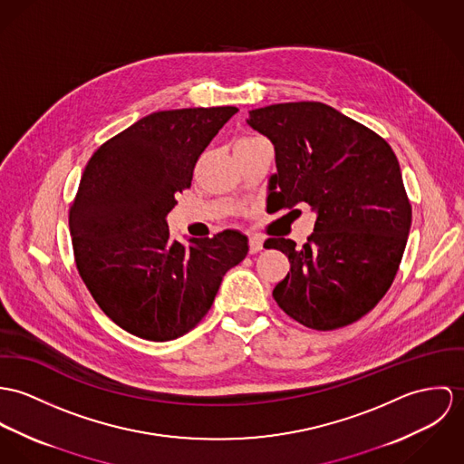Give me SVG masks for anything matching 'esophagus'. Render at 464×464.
<instances>
[{
    "label": "esophagus",
    "instance_id": "1",
    "mask_svg": "<svg viewBox=\"0 0 464 464\" xmlns=\"http://www.w3.org/2000/svg\"><path fill=\"white\" fill-rule=\"evenodd\" d=\"M261 249H263V240L257 238V237H253V238L249 240V251H251L253 255H256Z\"/></svg>",
    "mask_w": 464,
    "mask_h": 464
}]
</instances>
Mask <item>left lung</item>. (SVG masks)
I'll return each mask as SVG.
<instances>
[{"instance_id":"obj_1","label":"left lung","mask_w":464,"mask_h":464,"mask_svg":"<svg viewBox=\"0 0 464 464\" xmlns=\"http://www.w3.org/2000/svg\"><path fill=\"white\" fill-rule=\"evenodd\" d=\"M247 124L276 150L268 199L277 209L308 203L316 213L301 249L290 238L265 242L290 261L288 276L272 292L276 303L316 331L360 320L392 286L411 227L393 150L366 126L316 102L256 108Z\"/></svg>"}]
</instances>
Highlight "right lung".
Listing matches in <instances>:
<instances>
[{
    "label": "right lung",
    "instance_id": "right-lung-1",
    "mask_svg": "<svg viewBox=\"0 0 464 464\" xmlns=\"http://www.w3.org/2000/svg\"><path fill=\"white\" fill-rule=\"evenodd\" d=\"M237 106L155 111L89 160L69 229L78 272L91 295L124 331L174 340L211 308L224 274L247 256L235 229L213 238L170 240L167 215L188 188L198 158Z\"/></svg>",
    "mask_w": 464,
    "mask_h": 464
}]
</instances>
